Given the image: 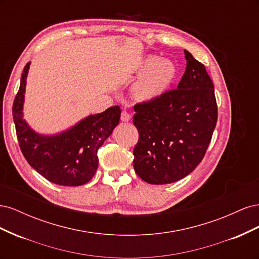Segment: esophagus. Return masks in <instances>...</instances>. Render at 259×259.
<instances>
[{"mask_svg": "<svg viewBox=\"0 0 259 259\" xmlns=\"http://www.w3.org/2000/svg\"><path fill=\"white\" fill-rule=\"evenodd\" d=\"M121 120L124 122H128L131 120V114L126 110H123L121 113Z\"/></svg>", "mask_w": 259, "mask_h": 259, "instance_id": "obj_1", "label": "esophagus"}]
</instances>
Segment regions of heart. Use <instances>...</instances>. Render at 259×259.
Returning <instances> with one entry per match:
<instances>
[{"label":"heart","instance_id":"1","mask_svg":"<svg viewBox=\"0 0 259 259\" xmlns=\"http://www.w3.org/2000/svg\"><path fill=\"white\" fill-rule=\"evenodd\" d=\"M144 69L148 71L139 83V92L146 98L159 95L174 80L176 66L173 61L162 59L158 56H149L144 64Z\"/></svg>","mask_w":259,"mask_h":259}]
</instances>
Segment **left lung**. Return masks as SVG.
Wrapping results in <instances>:
<instances>
[{"label": "left lung", "mask_w": 259, "mask_h": 259, "mask_svg": "<svg viewBox=\"0 0 259 259\" xmlns=\"http://www.w3.org/2000/svg\"><path fill=\"white\" fill-rule=\"evenodd\" d=\"M186 71L177 89L134 106L139 138L134 169L151 185L175 183L197 167L217 123L214 84L204 65L185 51Z\"/></svg>", "instance_id": "8db88e82"}]
</instances>
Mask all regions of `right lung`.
I'll return each mask as SVG.
<instances>
[{
    "label": "right lung",
    "mask_w": 259,
    "mask_h": 259,
    "mask_svg": "<svg viewBox=\"0 0 259 259\" xmlns=\"http://www.w3.org/2000/svg\"><path fill=\"white\" fill-rule=\"evenodd\" d=\"M30 62L23 68L20 86L13 104V119L20 150L38 174L60 186H81L95 175L97 150L119 124V106L93 114L70 130L53 136L38 135L22 119L26 79Z\"/></svg>",
    "instance_id": "right-lung-1"
}]
</instances>
